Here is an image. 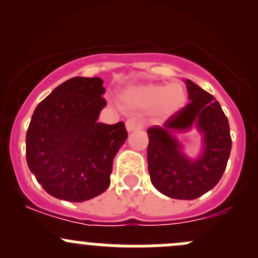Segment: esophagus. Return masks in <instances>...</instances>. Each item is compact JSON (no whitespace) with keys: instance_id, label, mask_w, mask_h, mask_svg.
Segmentation results:
<instances>
[{"instance_id":"1","label":"esophagus","mask_w":258,"mask_h":258,"mask_svg":"<svg viewBox=\"0 0 258 258\" xmlns=\"http://www.w3.org/2000/svg\"><path fill=\"white\" fill-rule=\"evenodd\" d=\"M124 124H126V128H127V131H128V132L136 131V130L142 128V124L139 123V122H137L136 119H134V118H128Z\"/></svg>"}]
</instances>
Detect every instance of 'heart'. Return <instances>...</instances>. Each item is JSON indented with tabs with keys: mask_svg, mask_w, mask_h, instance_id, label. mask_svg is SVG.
Segmentation results:
<instances>
[{
	"mask_svg": "<svg viewBox=\"0 0 258 258\" xmlns=\"http://www.w3.org/2000/svg\"><path fill=\"white\" fill-rule=\"evenodd\" d=\"M119 100L130 110H151L156 119H167L177 113L187 101L186 87L179 81L167 83L131 85L119 92Z\"/></svg>",
	"mask_w": 258,
	"mask_h": 258,
	"instance_id": "1",
	"label": "heart"
}]
</instances>
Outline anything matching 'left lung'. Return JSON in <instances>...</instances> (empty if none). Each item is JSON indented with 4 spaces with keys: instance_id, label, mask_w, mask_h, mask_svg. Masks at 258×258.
Wrapping results in <instances>:
<instances>
[{
    "instance_id": "1",
    "label": "left lung",
    "mask_w": 258,
    "mask_h": 258,
    "mask_svg": "<svg viewBox=\"0 0 258 258\" xmlns=\"http://www.w3.org/2000/svg\"><path fill=\"white\" fill-rule=\"evenodd\" d=\"M189 103L162 126L147 130L148 172L153 186L176 200H195L218 183L232 147L230 124L218 101L192 81L186 80ZM196 126L204 135V150L196 160L181 152L174 137Z\"/></svg>"
}]
</instances>
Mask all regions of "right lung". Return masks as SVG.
I'll return each mask as SVG.
<instances>
[{"instance_id": "obj_1", "label": "right lung", "mask_w": 258, "mask_h": 258, "mask_svg": "<svg viewBox=\"0 0 258 258\" xmlns=\"http://www.w3.org/2000/svg\"><path fill=\"white\" fill-rule=\"evenodd\" d=\"M100 77H74L38 103L26 135L28 168L56 199L83 202L108 188L112 162L127 140L123 122H97L105 107Z\"/></svg>"}]
</instances>
